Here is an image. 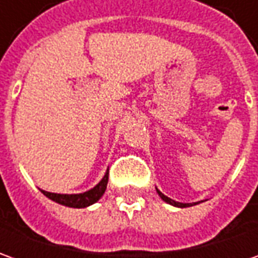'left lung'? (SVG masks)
<instances>
[{
    "instance_id": "left-lung-1",
    "label": "left lung",
    "mask_w": 258,
    "mask_h": 258,
    "mask_svg": "<svg viewBox=\"0 0 258 258\" xmlns=\"http://www.w3.org/2000/svg\"><path fill=\"white\" fill-rule=\"evenodd\" d=\"M157 192H158V196L163 199V200L165 201V203H168V204H171V206H174V207H181V209H184V207H190V206H194V204H197V203H178V201H174L171 200L170 197H167V196H164L163 192L160 190H157Z\"/></svg>"
}]
</instances>
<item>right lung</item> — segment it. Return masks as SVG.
Masks as SVG:
<instances>
[{"label":"right lung","mask_w":258,"mask_h":258,"mask_svg":"<svg viewBox=\"0 0 258 258\" xmlns=\"http://www.w3.org/2000/svg\"><path fill=\"white\" fill-rule=\"evenodd\" d=\"M107 182H108V171L102 177V180L94 188L85 191V192H80V194H57V192H48V191L41 190V192L48 197L49 200L55 201L58 204L67 206V207H73V209H84L88 207L94 203L100 200L102 194L105 192L107 188Z\"/></svg>","instance_id":"1"}]
</instances>
